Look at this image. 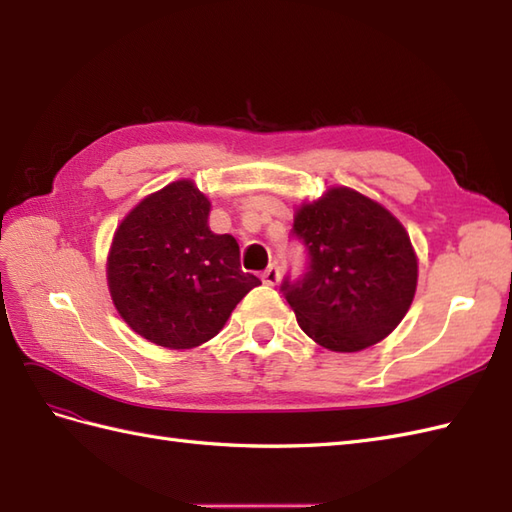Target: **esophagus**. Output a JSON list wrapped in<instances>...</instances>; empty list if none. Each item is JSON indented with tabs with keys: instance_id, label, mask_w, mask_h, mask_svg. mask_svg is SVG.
I'll return each instance as SVG.
<instances>
[{
	"instance_id": "obj_1",
	"label": "esophagus",
	"mask_w": 512,
	"mask_h": 512,
	"mask_svg": "<svg viewBox=\"0 0 512 512\" xmlns=\"http://www.w3.org/2000/svg\"><path fill=\"white\" fill-rule=\"evenodd\" d=\"M279 268L272 264V266H268L266 270H264V275H261V279H264V283L266 285H277V281H279Z\"/></svg>"
}]
</instances>
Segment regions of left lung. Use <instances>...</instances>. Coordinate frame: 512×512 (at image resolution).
Wrapping results in <instances>:
<instances>
[{
    "label": "left lung",
    "instance_id": "1",
    "mask_svg": "<svg viewBox=\"0 0 512 512\" xmlns=\"http://www.w3.org/2000/svg\"><path fill=\"white\" fill-rule=\"evenodd\" d=\"M292 235L307 251V272L281 292L299 327L320 347L362 351L384 340L410 310L419 264L403 224L379 202L331 187L303 202Z\"/></svg>",
    "mask_w": 512,
    "mask_h": 512
}]
</instances>
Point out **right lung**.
<instances>
[{"instance_id": "add662e5", "label": "right lung", "mask_w": 512, "mask_h": 512, "mask_svg": "<svg viewBox=\"0 0 512 512\" xmlns=\"http://www.w3.org/2000/svg\"><path fill=\"white\" fill-rule=\"evenodd\" d=\"M211 202L192 181L150 194L113 235L111 299L128 327L165 349L211 340L261 281L240 266L233 235L209 229Z\"/></svg>"}]
</instances>
